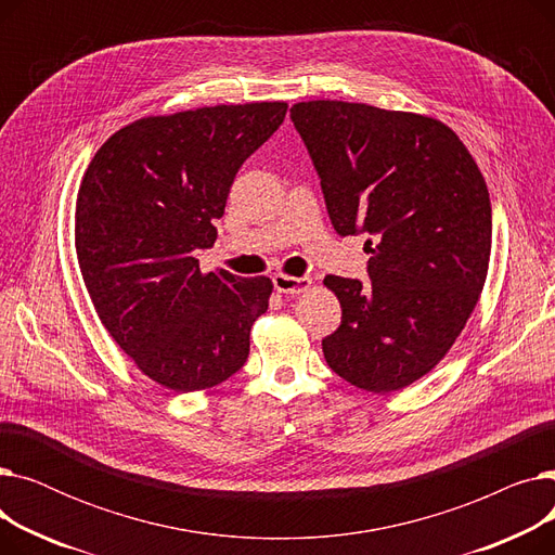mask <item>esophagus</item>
<instances>
[{
    "label": "esophagus",
    "instance_id": "obj_1",
    "mask_svg": "<svg viewBox=\"0 0 555 555\" xmlns=\"http://www.w3.org/2000/svg\"><path fill=\"white\" fill-rule=\"evenodd\" d=\"M272 283L276 287V293L283 295H301L310 287L312 279L310 276H289V274H274Z\"/></svg>",
    "mask_w": 555,
    "mask_h": 555
}]
</instances>
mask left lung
<instances>
[{
  "mask_svg": "<svg viewBox=\"0 0 555 555\" xmlns=\"http://www.w3.org/2000/svg\"><path fill=\"white\" fill-rule=\"evenodd\" d=\"M289 119L335 231L369 233L371 283L324 279L341 306L324 358L358 389L410 387L446 358L483 289L492 243L483 175L456 132L431 116L308 101Z\"/></svg>",
  "mask_w": 555,
  "mask_h": 555,
  "instance_id": "left-lung-1",
  "label": "left lung"
}]
</instances>
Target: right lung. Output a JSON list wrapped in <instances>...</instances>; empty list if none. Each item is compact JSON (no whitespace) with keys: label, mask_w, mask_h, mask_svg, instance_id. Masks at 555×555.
I'll use <instances>...</instances> for the list:
<instances>
[{"label":"right lung","mask_w":555,"mask_h":555,"mask_svg":"<svg viewBox=\"0 0 555 555\" xmlns=\"http://www.w3.org/2000/svg\"><path fill=\"white\" fill-rule=\"evenodd\" d=\"M287 103L214 105L114 132L76 199V254L101 324L157 385L209 389L249 356L272 281L199 272L243 162L283 124Z\"/></svg>","instance_id":"add662e5"}]
</instances>
